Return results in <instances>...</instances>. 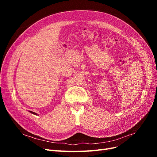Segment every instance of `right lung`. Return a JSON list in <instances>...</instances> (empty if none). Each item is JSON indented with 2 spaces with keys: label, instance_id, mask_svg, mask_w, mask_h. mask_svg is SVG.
Masks as SVG:
<instances>
[{
  "label": "right lung",
  "instance_id": "right-lung-1",
  "mask_svg": "<svg viewBox=\"0 0 157 157\" xmlns=\"http://www.w3.org/2000/svg\"><path fill=\"white\" fill-rule=\"evenodd\" d=\"M30 113H33V114H34V115H37V114H36V113H35V112H32V111H30Z\"/></svg>",
  "mask_w": 157,
  "mask_h": 157
}]
</instances>
